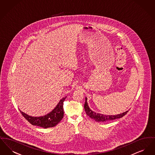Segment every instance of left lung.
Segmentation results:
<instances>
[{
	"mask_svg": "<svg viewBox=\"0 0 155 155\" xmlns=\"http://www.w3.org/2000/svg\"><path fill=\"white\" fill-rule=\"evenodd\" d=\"M84 109H85V110L87 114L91 118L94 119L96 121H97V122H100V121L104 122V121H110V120H113L117 119V118H121L124 116H125V114L127 113V112L128 111H126L123 113L117 114V115H114V116L105 115V114H100V113H96L94 111L91 110L90 108L89 107L88 103H87V97H85Z\"/></svg>",
	"mask_w": 155,
	"mask_h": 155,
	"instance_id": "8db88e82",
	"label": "left lung"
}]
</instances>
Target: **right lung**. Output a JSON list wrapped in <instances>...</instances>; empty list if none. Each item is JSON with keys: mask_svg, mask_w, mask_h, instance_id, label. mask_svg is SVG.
Wrapping results in <instances>:
<instances>
[{"mask_svg": "<svg viewBox=\"0 0 155 155\" xmlns=\"http://www.w3.org/2000/svg\"><path fill=\"white\" fill-rule=\"evenodd\" d=\"M67 97L62 98L55 108L49 113L39 117H32L20 110L23 117L32 125H37L44 128L53 127L57 125L63 117V102Z\"/></svg>", "mask_w": 155, "mask_h": 155, "instance_id": "right-lung-1", "label": "right lung"}]
</instances>
